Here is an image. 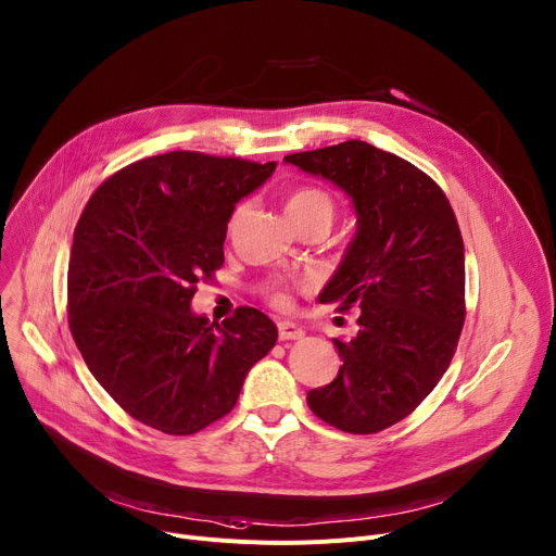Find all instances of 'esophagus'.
I'll return each mask as SVG.
<instances>
[{
    "label": "esophagus",
    "instance_id": "esophagus-1",
    "mask_svg": "<svg viewBox=\"0 0 556 556\" xmlns=\"http://www.w3.org/2000/svg\"><path fill=\"white\" fill-rule=\"evenodd\" d=\"M277 328H279V340L281 342L302 340L304 338V328L298 326V324H292V321H279Z\"/></svg>",
    "mask_w": 556,
    "mask_h": 556
}]
</instances>
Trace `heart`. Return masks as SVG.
Segmentation results:
<instances>
[{"mask_svg": "<svg viewBox=\"0 0 556 556\" xmlns=\"http://www.w3.org/2000/svg\"><path fill=\"white\" fill-rule=\"evenodd\" d=\"M286 212L290 216L292 224H298V220H306V218H326L328 224L332 220V212H336V203H332L330 194L313 188V185H300V188H294L288 192L286 197ZM241 214V207L235 212L232 224H237V218ZM268 294V302L275 308H288L290 306V298H288V290L281 283H270L266 288Z\"/></svg>", "mask_w": 556, "mask_h": 556, "instance_id": "b5f03b06", "label": "heart"}]
</instances>
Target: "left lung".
Instances as JSON below:
<instances>
[{"label": "left lung", "mask_w": 556, "mask_h": 556, "mask_svg": "<svg viewBox=\"0 0 556 556\" xmlns=\"http://www.w3.org/2000/svg\"><path fill=\"white\" fill-rule=\"evenodd\" d=\"M290 165L344 190L357 232L319 294L357 306V336L332 340L342 366L308 391L311 412L349 433H378L433 391L465 324V248L456 214L435 180L364 140L290 154Z\"/></svg>", "instance_id": "left-lung-1"}]
</instances>
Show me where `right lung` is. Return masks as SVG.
<instances>
[{
	"label": "right lung",
	"instance_id": "1",
	"mask_svg": "<svg viewBox=\"0 0 556 556\" xmlns=\"http://www.w3.org/2000/svg\"><path fill=\"white\" fill-rule=\"evenodd\" d=\"M277 163L169 152L109 176L73 232L68 328L89 371L138 422L190 435L232 412L277 326L241 306L216 324L190 304L224 266L235 205Z\"/></svg>",
	"mask_w": 556,
	"mask_h": 556
}]
</instances>
